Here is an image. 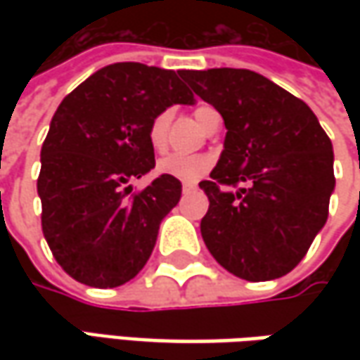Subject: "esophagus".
Masks as SVG:
<instances>
[{
  "label": "esophagus",
  "instance_id": "esophagus-1",
  "mask_svg": "<svg viewBox=\"0 0 360 360\" xmlns=\"http://www.w3.org/2000/svg\"><path fill=\"white\" fill-rule=\"evenodd\" d=\"M196 190H198V184H196V182H184V184H182V192H184V194L196 192Z\"/></svg>",
  "mask_w": 360,
  "mask_h": 360
}]
</instances>
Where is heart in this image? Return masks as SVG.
Returning a JSON list of instances; mask_svg holds the SVG:
<instances>
[{
    "label": "heart",
    "mask_w": 360,
    "mask_h": 360,
    "mask_svg": "<svg viewBox=\"0 0 360 360\" xmlns=\"http://www.w3.org/2000/svg\"><path fill=\"white\" fill-rule=\"evenodd\" d=\"M212 114H216V110L210 108V105H200L194 112V116H196L200 126H204ZM170 124H172V112L170 110H162L150 120V124H148V142L156 152L164 150L166 144H168ZM208 168H210V158L204 156V154H166L156 164V172L158 174L172 176L176 180H184V182L198 180L200 176L208 172Z\"/></svg>",
    "instance_id": "heart-1"
}]
</instances>
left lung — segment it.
<instances>
[{
  "mask_svg": "<svg viewBox=\"0 0 360 360\" xmlns=\"http://www.w3.org/2000/svg\"><path fill=\"white\" fill-rule=\"evenodd\" d=\"M226 126L200 232L216 262L244 281L281 278L325 226L335 190L333 144L302 100L250 70H182ZM242 181L232 193L226 186Z\"/></svg>",
  "mask_w": 360,
  "mask_h": 360,
  "instance_id": "8db88e82",
  "label": "left lung"
}]
</instances>
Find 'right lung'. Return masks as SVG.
Masks as SVG:
<instances>
[{
    "mask_svg": "<svg viewBox=\"0 0 360 360\" xmlns=\"http://www.w3.org/2000/svg\"><path fill=\"white\" fill-rule=\"evenodd\" d=\"M194 102L180 72L120 62L91 74L58 105L41 146L37 194L44 236L77 283L114 288L144 269L182 184L162 174L134 196L128 184L156 166L150 120Z\"/></svg>",
    "mask_w": 360,
    "mask_h": 360,
    "instance_id": "1",
    "label": "right lung"
}]
</instances>
